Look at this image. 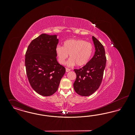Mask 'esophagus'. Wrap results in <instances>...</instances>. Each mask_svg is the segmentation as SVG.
Masks as SVG:
<instances>
[{"label":"esophagus","mask_w":135,"mask_h":135,"mask_svg":"<svg viewBox=\"0 0 135 135\" xmlns=\"http://www.w3.org/2000/svg\"><path fill=\"white\" fill-rule=\"evenodd\" d=\"M71 70L70 69H68V68H66V71L67 72H69Z\"/></svg>","instance_id":"1"}]
</instances>
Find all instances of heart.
<instances>
[{
  "instance_id": "heart-1",
  "label": "heart",
  "mask_w": 135,
  "mask_h": 135,
  "mask_svg": "<svg viewBox=\"0 0 135 135\" xmlns=\"http://www.w3.org/2000/svg\"><path fill=\"white\" fill-rule=\"evenodd\" d=\"M94 46L89 42L81 39H69L63 42V46L58 45L56 52L59 63L64 65L69 55V60L67 64L72 66L75 64L78 67L86 64L91 58Z\"/></svg>"
}]
</instances>
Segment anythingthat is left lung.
<instances>
[{
  "instance_id": "8db88e82",
  "label": "left lung",
  "mask_w": 135,
  "mask_h": 135,
  "mask_svg": "<svg viewBox=\"0 0 135 135\" xmlns=\"http://www.w3.org/2000/svg\"><path fill=\"white\" fill-rule=\"evenodd\" d=\"M96 51L90 61L79 69H74L76 78L73 84L76 93L81 96L93 94L100 86L106 63L105 51L102 44L93 36Z\"/></svg>"
}]
</instances>
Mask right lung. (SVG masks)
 I'll use <instances>...</instances> for the list:
<instances>
[{
    "label": "right lung",
    "mask_w": 135,
    "mask_h": 135,
    "mask_svg": "<svg viewBox=\"0 0 135 135\" xmlns=\"http://www.w3.org/2000/svg\"><path fill=\"white\" fill-rule=\"evenodd\" d=\"M58 42L57 35L42 34L32 40L26 52L25 64L29 82L33 90L44 96L57 91L66 72L57 60Z\"/></svg>",
    "instance_id": "right-lung-1"
}]
</instances>
